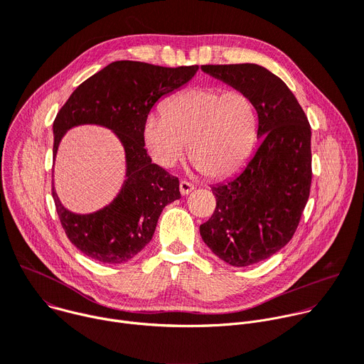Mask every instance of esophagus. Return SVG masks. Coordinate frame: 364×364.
Here are the masks:
<instances>
[{"instance_id":"esophagus-1","label":"esophagus","mask_w":364,"mask_h":364,"mask_svg":"<svg viewBox=\"0 0 364 364\" xmlns=\"http://www.w3.org/2000/svg\"><path fill=\"white\" fill-rule=\"evenodd\" d=\"M194 190V186L191 184V183H188V181H186V180H181L180 181V193L183 194V196H187L188 193H191Z\"/></svg>"}]
</instances>
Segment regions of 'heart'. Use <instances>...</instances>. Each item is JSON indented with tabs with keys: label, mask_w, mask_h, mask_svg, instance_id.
<instances>
[{
	"label": "heart",
	"mask_w": 364,
	"mask_h": 364,
	"mask_svg": "<svg viewBox=\"0 0 364 364\" xmlns=\"http://www.w3.org/2000/svg\"><path fill=\"white\" fill-rule=\"evenodd\" d=\"M256 128V109L245 92L198 86L170 97L163 115L149 114L142 125V136L159 166L174 167L188 145L191 163L204 176L223 178L249 159Z\"/></svg>",
	"instance_id": "1"
}]
</instances>
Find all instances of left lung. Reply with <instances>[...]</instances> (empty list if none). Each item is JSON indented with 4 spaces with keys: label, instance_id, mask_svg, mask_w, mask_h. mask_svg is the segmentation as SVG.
<instances>
[{
    "label": "left lung",
    "instance_id": "8db88e82",
    "mask_svg": "<svg viewBox=\"0 0 364 364\" xmlns=\"http://www.w3.org/2000/svg\"><path fill=\"white\" fill-rule=\"evenodd\" d=\"M203 72L245 92L262 138L245 170L212 187L216 209L200 225L204 243L232 267H247L282 249L294 236L311 188V127L289 87L253 65H204Z\"/></svg>",
    "mask_w": 364,
    "mask_h": 364
}]
</instances>
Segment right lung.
Returning a JSON list of instances; mask_svg holds the SVG:
<instances>
[{
	"mask_svg": "<svg viewBox=\"0 0 364 364\" xmlns=\"http://www.w3.org/2000/svg\"><path fill=\"white\" fill-rule=\"evenodd\" d=\"M198 66L164 68L118 60L103 68L69 96L53 122V159L68 129L96 124L112 129L124 145L127 180L115 200L90 215H75L51 187L56 212L69 240L102 264H125L152 239L168 203L180 198L178 178L152 164L142 125L160 97L186 85Z\"/></svg>",
	"mask_w": 364,
	"mask_h": 364,
	"instance_id": "1",
	"label": "right lung"
}]
</instances>
